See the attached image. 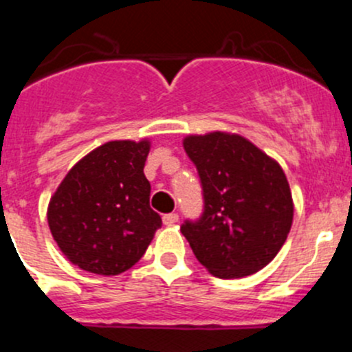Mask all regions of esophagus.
<instances>
[{"mask_svg":"<svg viewBox=\"0 0 352 352\" xmlns=\"http://www.w3.org/2000/svg\"><path fill=\"white\" fill-rule=\"evenodd\" d=\"M177 221H179V214L177 212H168V214L163 216V225L173 226Z\"/></svg>","mask_w":352,"mask_h":352,"instance_id":"obj_1","label":"esophagus"}]
</instances>
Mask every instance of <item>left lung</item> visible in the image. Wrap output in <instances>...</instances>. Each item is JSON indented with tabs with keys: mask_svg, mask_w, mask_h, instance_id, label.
Here are the masks:
<instances>
[{
	"mask_svg": "<svg viewBox=\"0 0 352 352\" xmlns=\"http://www.w3.org/2000/svg\"><path fill=\"white\" fill-rule=\"evenodd\" d=\"M204 212L180 230L197 261L221 279L261 271L278 255L293 223V197L281 165L240 134L187 136Z\"/></svg>",
	"mask_w": 352,
	"mask_h": 352,
	"instance_id": "8db88e82",
	"label": "left lung"
}]
</instances>
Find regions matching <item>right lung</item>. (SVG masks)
<instances>
[{
	"label": "right lung",
	"instance_id": "obj_1",
	"mask_svg": "<svg viewBox=\"0 0 352 352\" xmlns=\"http://www.w3.org/2000/svg\"><path fill=\"white\" fill-rule=\"evenodd\" d=\"M150 141H109L80 160L49 201L47 223L80 269L117 276L144 255L162 226L144 177Z\"/></svg>",
	"mask_w": 352,
	"mask_h": 352
}]
</instances>
